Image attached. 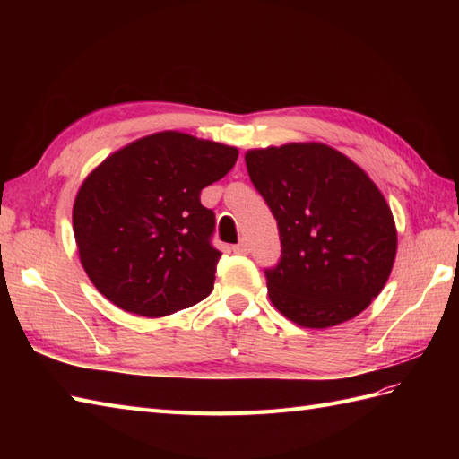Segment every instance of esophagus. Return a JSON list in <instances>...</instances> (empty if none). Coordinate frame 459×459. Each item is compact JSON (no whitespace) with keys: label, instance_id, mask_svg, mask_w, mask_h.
<instances>
[{"label":"esophagus","instance_id":"obj_1","mask_svg":"<svg viewBox=\"0 0 459 459\" xmlns=\"http://www.w3.org/2000/svg\"><path fill=\"white\" fill-rule=\"evenodd\" d=\"M232 252H235V255H248V245L242 240V242H238V245L232 247Z\"/></svg>","mask_w":459,"mask_h":459}]
</instances>
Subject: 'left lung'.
<instances>
[{
  "instance_id": "left-lung-1",
  "label": "left lung",
  "mask_w": 459,
  "mask_h": 459,
  "mask_svg": "<svg viewBox=\"0 0 459 459\" xmlns=\"http://www.w3.org/2000/svg\"><path fill=\"white\" fill-rule=\"evenodd\" d=\"M245 161L278 222L281 255L264 270L272 304L314 329L359 316L396 256L394 219L377 185L324 143L252 150Z\"/></svg>"
}]
</instances>
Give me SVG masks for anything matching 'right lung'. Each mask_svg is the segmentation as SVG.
Here are the masks:
<instances>
[{
  "label": "right lung",
  "mask_w": 459,
  "mask_h": 459,
  "mask_svg": "<svg viewBox=\"0 0 459 459\" xmlns=\"http://www.w3.org/2000/svg\"><path fill=\"white\" fill-rule=\"evenodd\" d=\"M237 148L160 132L112 153L76 195L73 227L92 284L114 306L161 317L212 291L221 250L201 191L235 168Z\"/></svg>",
  "instance_id": "right-lung-1"
}]
</instances>
